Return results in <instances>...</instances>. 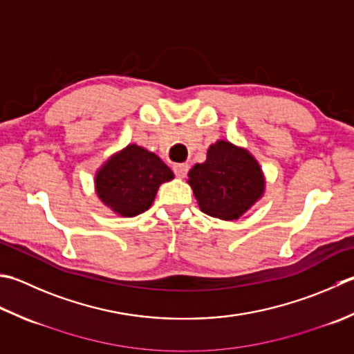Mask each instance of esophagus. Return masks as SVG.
Here are the masks:
<instances>
[{"label":"esophagus","instance_id":"obj_1","mask_svg":"<svg viewBox=\"0 0 354 354\" xmlns=\"http://www.w3.org/2000/svg\"><path fill=\"white\" fill-rule=\"evenodd\" d=\"M173 171H175V175L178 178H184L187 175V171H189V164H185V162L175 164L173 165Z\"/></svg>","mask_w":354,"mask_h":354}]
</instances>
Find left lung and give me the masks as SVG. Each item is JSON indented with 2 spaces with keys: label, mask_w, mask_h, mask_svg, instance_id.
I'll use <instances>...</instances> for the list:
<instances>
[{
  "label": "left lung",
  "mask_w": 354,
  "mask_h": 354,
  "mask_svg": "<svg viewBox=\"0 0 354 354\" xmlns=\"http://www.w3.org/2000/svg\"><path fill=\"white\" fill-rule=\"evenodd\" d=\"M187 183L203 213L223 221L239 219L266 193V176L250 151L227 140L207 150L204 162L195 164Z\"/></svg>",
  "instance_id": "1"
}]
</instances>
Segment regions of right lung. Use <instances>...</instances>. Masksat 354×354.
<instances>
[{
    "mask_svg": "<svg viewBox=\"0 0 354 354\" xmlns=\"http://www.w3.org/2000/svg\"><path fill=\"white\" fill-rule=\"evenodd\" d=\"M173 178V171L153 151L129 144L95 171V192L118 216L133 218L150 209L159 185Z\"/></svg>",
    "mask_w": 354,
    "mask_h": 354,
    "instance_id": "right-lung-1",
    "label": "right lung"
}]
</instances>
